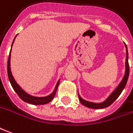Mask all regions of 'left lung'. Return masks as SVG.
<instances>
[{
  "instance_id": "left-lung-1",
  "label": "left lung",
  "mask_w": 133,
  "mask_h": 133,
  "mask_svg": "<svg viewBox=\"0 0 133 133\" xmlns=\"http://www.w3.org/2000/svg\"><path fill=\"white\" fill-rule=\"evenodd\" d=\"M125 48H126V59H125V75L123 76L122 79L119 83V85L116 89L112 91L108 97L102 102H99V103H96V102H89V101H86L85 99H83L78 94V99L80 100V102L83 105L85 106L86 107H89L91 109H104L107 107L109 106H110L113 102H115L116 99L118 98V96L121 94L122 91H123V89H125L126 83L128 82V77H129V73H130V68H129V63H128V51L127 45L125 44Z\"/></svg>"
}]
</instances>
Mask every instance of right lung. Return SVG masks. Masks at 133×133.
Segmentation results:
<instances>
[{
	"label": "right lung",
	"mask_w": 133,
	"mask_h": 133,
	"mask_svg": "<svg viewBox=\"0 0 133 133\" xmlns=\"http://www.w3.org/2000/svg\"><path fill=\"white\" fill-rule=\"evenodd\" d=\"M17 36V35H16ZM16 36L15 37L14 39V41L12 42L11 44V48L13 46V44L14 42L15 39L16 37ZM11 50L10 51V54H9V56H8V65H7V71H8V76L9 81L11 84L13 89L14 90L16 93L18 94V96L20 97V99H22L24 102L29 103V104H34V105H41V104H47L49 102H50L52 99H53L54 96L56 94L57 91V89L59 86V83H60V79L58 80V81L57 82V84L55 87V89L53 90V91L51 93L50 95L47 96H42V97H39V96H34L30 95L28 93L25 91L24 89L21 88V86L18 85L17 82L16 81V80L14 79L13 74L11 73Z\"/></svg>",
	"instance_id": "right-lung-1"
}]
</instances>
